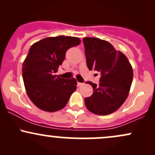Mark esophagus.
<instances>
[{
    "label": "esophagus",
    "mask_w": 155,
    "mask_h": 155,
    "mask_svg": "<svg viewBox=\"0 0 155 155\" xmlns=\"http://www.w3.org/2000/svg\"><path fill=\"white\" fill-rule=\"evenodd\" d=\"M84 85V83H81V82H77V86L78 87H81Z\"/></svg>",
    "instance_id": "obj_1"
}]
</instances>
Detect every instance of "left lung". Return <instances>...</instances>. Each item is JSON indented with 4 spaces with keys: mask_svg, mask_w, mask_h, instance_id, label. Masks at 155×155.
<instances>
[{
    "mask_svg": "<svg viewBox=\"0 0 155 155\" xmlns=\"http://www.w3.org/2000/svg\"><path fill=\"white\" fill-rule=\"evenodd\" d=\"M89 70L101 73L99 87L87 81L93 88L85 106L97 115H108L117 111L128 95L133 81V68L127 57L117 51L109 42L97 38H84Z\"/></svg>",
    "mask_w": 155,
    "mask_h": 155,
    "instance_id": "left-lung-1",
    "label": "left lung"
}]
</instances>
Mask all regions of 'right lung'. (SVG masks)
<instances>
[{
  "label": "right lung",
  "mask_w": 155,
  "mask_h": 155,
  "mask_svg": "<svg viewBox=\"0 0 155 155\" xmlns=\"http://www.w3.org/2000/svg\"><path fill=\"white\" fill-rule=\"evenodd\" d=\"M81 43L77 37H48L33 44L22 64V78L27 94L38 108L59 111L66 106L76 90L77 81L54 75L65 60L66 51Z\"/></svg>",
  "instance_id": "right-lung-1"
}]
</instances>
